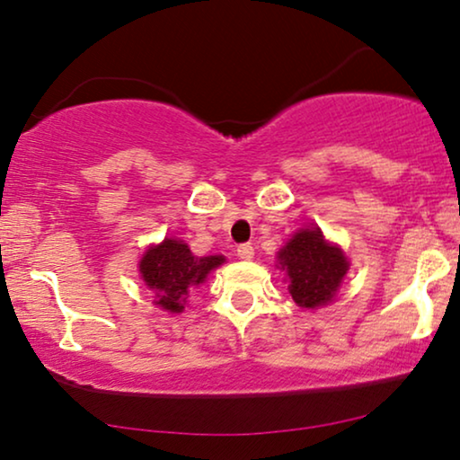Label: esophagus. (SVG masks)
<instances>
[{
	"label": "esophagus",
	"mask_w": 460,
	"mask_h": 460,
	"mask_svg": "<svg viewBox=\"0 0 460 460\" xmlns=\"http://www.w3.org/2000/svg\"><path fill=\"white\" fill-rule=\"evenodd\" d=\"M236 253H238V257H241V260H253L255 249H253V244L244 243V244H238Z\"/></svg>",
	"instance_id": "1"
}]
</instances>
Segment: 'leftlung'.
<instances>
[{
  "instance_id": "1",
  "label": "left lung",
  "mask_w": 460,
  "mask_h": 460,
  "mask_svg": "<svg viewBox=\"0 0 460 460\" xmlns=\"http://www.w3.org/2000/svg\"><path fill=\"white\" fill-rule=\"evenodd\" d=\"M279 263L287 270L288 293L299 307L316 310L335 297L349 261L337 244L326 241L316 226L301 228L279 251Z\"/></svg>"
}]
</instances>
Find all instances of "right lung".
Instances as JSON below:
<instances>
[{
    "label": "right lung",
    "mask_w": 460,
    "mask_h": 460,
    "mask_svg": "<svg viewBox=\"0 0 460 460\" xmlns=\"http://www.w3.org/2000/svg\"><path fill=\"white\" fill-rule=\"evenodd\" d=\"M224 261V255L197 257L184 241L165 238L161 244L146 249L140 260V274L150 291H155V304L178 314L184 310L190 288L203 285L207 274Z\"/></svg>",
    "instance_id": "add662e5"
}]
</instances>
